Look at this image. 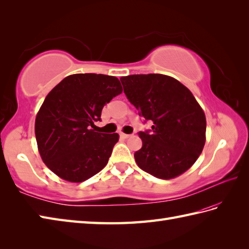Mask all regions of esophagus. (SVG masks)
Listing matches in <instances>:
<instances>
[{"label":"esophagus","instance_id":"1","mask_svg":"<svg viewBox=\"0 0 249 249\" xmlns=\"http://www.w3.org/2000/svg\"><path fill=\"white\" fill-rule=\"evenodd\" d=\"M120 136L123 137V139H129L131 135L130 134H125V133H120Z\"/></svg>","mask_w":249,"mask_h":249}]
</instances>
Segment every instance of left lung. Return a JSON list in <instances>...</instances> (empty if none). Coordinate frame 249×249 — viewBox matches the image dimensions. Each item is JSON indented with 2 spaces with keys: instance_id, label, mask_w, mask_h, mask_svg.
<instances>
[{
  "instance_id": "8db88e82",
  "label": "left lung",
  "mask_w": 249,
  "mask_h": 249,
  "mask_svg": "<svg viewBox=\"0 0 249 249\" xmlns=\"http://www.w3.org/2000/svg\"><path fill=\"white\" fill-rule=\"evenodd\" d=\"M120 81L140 116L153 123L150 132H140L142 147L134 153L136 164L164 180L185 173L206 142V115L195 97L178 80L165 74H133Z\"/></svg>"
}]
</instances>
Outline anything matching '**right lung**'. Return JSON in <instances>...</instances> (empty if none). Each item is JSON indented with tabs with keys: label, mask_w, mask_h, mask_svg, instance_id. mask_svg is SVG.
Masks as SVG:
<instances>
[{
	"label": "right lung",
	"mask_w": 249,
	"mask_h": 249,
	"mask_svg": "<svg viewBox=\"0 0 249 249\" xmlns=\"http://www.w3.org/2000/svg\"><path fill=\"white\" fill-rule=\"evenodd\" d=\"M123 92L116 76L76 73L48 93L35 119L38 151L43 163L68 182L79 183L107 166L117 133L96 132L103 107Z\"/></svg>",
	"instance_id": "obj_1"
}]
</instances>
